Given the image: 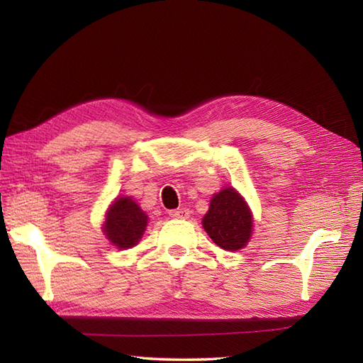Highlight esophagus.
Segmentation results:
<instances>
[{
	"label": "esophagus",
	"instance_id": "1",
	"mask_svg": "<svg viewBox=\"0 0 363 363\" xmlns=\"http://www.w3.org/2000/svg\"><path fill=\"white\" fill-rule=\"evenodd\" d=\"M169 215L172 218H177V219H186V218H189L191 212L188 211V208H177V211H171Z\"/></svg>",
	"mask_w": 363,
	"mask_h": 363
}]
</instances>
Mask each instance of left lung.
I'll list each match as a JSON object with an SVG mask.
<instances>
[{
    "mask_svg": "<svg viewBox=\"0 0 363 363\" xmlns=\"http://www.w3.org/2000/svg\"><path fill=\"white\" fill-rule=\"evenodd\" d=\"M203 227L218 247L238 251L251 239L252 215L240 194L233 188H225L212 196Z\"/></svg>",
    "mask_w": 363,
    "mask_h": 363,
    "instance_id": "obj_1",
    "label": "left lung"
}]
</instances>
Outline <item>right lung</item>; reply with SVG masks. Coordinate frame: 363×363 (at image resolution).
Listing matches in <instances>:
<instances>
[{"label": "right lung", "mask_w": 363, "mask_h": 363, "mask_svg": "<svg viewBox=\"0 0 363 363\" xmlns=\"http://www.w3.org/2000/svg\"><path fill=\"white\" fill-rule=\"evenodd\" d=\"M147 224V213L131 196H118L108 207L103 232L115 247L127 250L138 245Z\"/></svg>", "instance_id": "1"}]
</instances>
